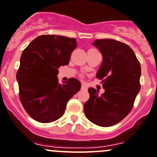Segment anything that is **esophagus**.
<instances>
[{
    "label": "esophagus",
    "mask_w": 157,
    "mask_h": 157,
    "mask_svg": "<svg viewBox=\"0 0 157 157\" xmlns=\"http://www.w3.org/2000/svg\"><path fill=\"white\" fill-rule=\"evenodd\" d=\"M86 89H87V87H86V84H82L81 85V90H86Z\"/></svg>",
    "instance_id": "obj_1"
}]
</instances>
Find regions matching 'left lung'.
Instances as JSON below:
<instances>
[{
    "label": "left lung",
    "mask_w": 157,
    "mask_h": 157,
    "mask_svg": "<svg viewBox=\"0 0 157 157\" xmlns=\"http://www.w3.org/2000/svg\"><path fill=\"white\" fill-rule=\"evenodd\" d=\"M93 45L101 53L103 60L97 73L102 80L104 93L90 87V98L83 109L93 124L107 127L124 119L133 108L140 90V63L133 50L113 39L95 40Z\"/></svg>",
    "instance_id": "8db88e82"
}]
</instances>
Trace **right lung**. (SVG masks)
I'll use <instances>...</instances> for the list:
<instances>
[{
  "label": "right lung",
  "instance_id": "right-lung-1",
  "mask_svg": "<svg viewBox=\"0 0 157 157\" xmlns=\"http://www.w3.org/2000/svg\"><path fill=\"white\" fill-rule=\"evenodd\" d=\"M75 38L41 35L21 54L17 73L20 100L27 113L40 123H51L64 113L68 100L81 83L75 78L59 83L58 68L67 65L77 47Z\"/></svg>",
  "mask_w": 157,
  "mask_h": 157
}]
</instances>
